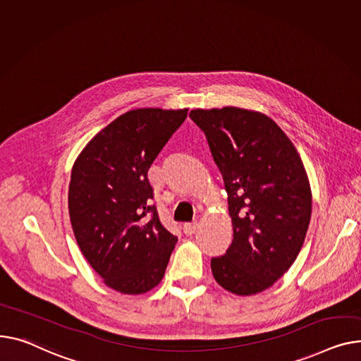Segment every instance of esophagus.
Listing matches in <instances>:
<instances>
[{
    "instance_id": "34e87169",
    "label": "esophagus",
    "mask_w": 361,
    "mask_h": 361,
    "mask_svg": "<svg viewBox=\"0 0 361 361\" xmlns=\"http://www.w3.org/2000/svg\"><path fill=\"white\" fill-rule=\"evenodd\" d=\"M196 229H197V222H187L183 226V231L185 235H193L196 232Z\"/></svg>"
}]
</instances>
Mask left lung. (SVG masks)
I'll return each mask as SVG.
<instances>
[{"label":"left lung","mask_w":361,"mask_h":361,"mask_svg":"<svg viewBox=\"0 0 361 361\" xmlns=\"http://www.w3.org/2000/svg\"><path fill=\"white\" fill-rule=\"evenodd\" d=\"M204 132L228 191L233 239L212 258L224 289L250 296L269 289L295 262L307 232L312 193L303 162L274 120L224 107L190 111Z\"/></svg>","instance_id":"obj_1"}]
</instances>
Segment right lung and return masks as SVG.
<instances>
[{"label":"right lung","mask_w":361,"mask_h":361,"mask_svg":"<svg viewBox=\"0 0 361 361\" xmlns=\"http://www.w3.org/2000/svg\"><path fill=\"white\" fill-rule=\"evenodd\" d=\"M187 111L137 109L118 116L87 143L72 166V231L90 266L120 293L154 289L177 244L152 204L148 170Z\"/></svg>","instance_id":"1"}]
</instances>
